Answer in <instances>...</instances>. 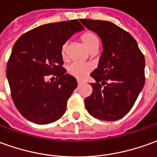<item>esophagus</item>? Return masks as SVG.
I'll return each mask as SVG.
<instances>
[{"instance_id":"esophagus-1","label":"esophagus","mask_w":157,"mask_h":157,"mask_svg":"<svg viewBox=\"0 0 157 157\" xmlns=\"http://www.w3.org/2000/svg\"><path fill=\"white\" fill-rule=\"evenodd\" d=\"M82 85V82L79 80H78V85Z\"/></svg>"}]
</instances>
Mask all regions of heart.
I'll return each instance as SVG.
<instances>
[{
	"label": "heart",
	"mask_w": 157,
	"mask_h": 157,
	"mask_svg": "<svg viewBox=\"0 0 157 157\" xmlns=\"http://www.w3.org/2000/svg\"><path fill=\"white\" fill-rule=\"evenodd\" d=\"M80 39L90 51L92 53L97 51L100 44V40L98 36L95 32L90 31H85L80 36ZM67 43H65L61 46V49H60V55L63 59H65L67 56ZM90 71H91V67L89 64L80 63V62H73L67 68L68 73L78 79L85 78Z\"/></svg>",
	"instance_id": "obj_1"
}]
</instances>
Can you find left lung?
<instances>
[{
	"label": "left lung",
	"mask_w": 157,
	"mask_h": 157,
	"mask_svg": "<svg viewBox=\"0 0 157 157\" xmlns=\"http://www.w3.org/2000/svg\"><path fill=\"white\" fill-rule=\"evenodd\" d=\"M87 29L100 36L103 51L99 64L90 74L92 93L85 99L93 117L113 121L125 116L144 88V56L133 36L113 23L79 19Z\"/></svg>",
	"instance_id": "8db88e82"
}]
</instances>
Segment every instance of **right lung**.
<instances>
[{
	"mask_svg": "<svg viewBox=\"0 0 157 157\" xmlns=\"http://www.w3.org/2000/svg\"><path fill=\"white\" fill-rule=\"evenodd\" d=\"M85 28L78 19L43 25L23 34L13 47L6 66L11 96L17 109L28 121L45 125L66 112L77 80L62 67L61 46ZM56 76L48 82L45 78Z\"/></svg>",
	"mask_w": 157,
	"mask_h": 157,
	"instance_id": "obj_1",
	"label": "right lung"
}]
</instances>
